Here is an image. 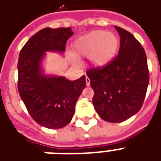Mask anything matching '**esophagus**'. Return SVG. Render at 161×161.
Listing matches in <instances>:
<instances>
[{
  "label": "esophagus",
  "instance_id": "1",
  "mask_svg": "<svg viewBox=\"0 0 161 161\" xmlns=\"http://www.w3.org/2000/svg\"><path fill=\"white\" fill-rule=\"evenodd\" d=\"M86 85L87 86H90V79L88 78V77H86Z\"/></svg>",
  "mask_w": 161,
  "mask_h": 161
}]
</instances>
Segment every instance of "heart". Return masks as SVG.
<instances>
[{
    "label": "heart",
    "instance_id": "obj_1",
    "mask_svg": "<svg viewBox=\"0 0 161 161\" xmlns=\"http://www.w3.org/2000/svg\"><path fill=\"white\" fill-rule=\"evenodd\" d=\"M116 35L106 31H93L76 42L75 53L90 58L95 67H103L114 58L119 47Z\"/></svg>",
    "mask_w": 161,
    "mask_h": 161
}]
</instances>
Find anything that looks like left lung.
<instances>
[{
    "label": "left lung",
    "mask_w": 161,
    "mask_h": 161,
    "mask_svg": "<svg viewBox=\"0 0 161 161\" xmlns=\"http://www.w3.org/2000/svg\"><path fill=\"white\" fill-rule=\"evenodd\" d=\"M119 34V53L103 67L86 74L94 91L93 107L103 120L119 123L140 111L145 100L150 73L145 49L132 34L115 26Z\"/></svg>",
    "instance_id": "obj_1"
}]
</instances>
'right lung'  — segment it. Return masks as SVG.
<instances>
[{
    "mask_svg": "<svg viewBox=\"0 0 161 161\" xmlns=\"http://www.w3.org/2000/svg\"><path fill=\"white\" fill-rule=\"evenodd\" d=\"M71 27L42 29L21 48L17 69L19 94L31 117L47 129H60L72 120L75 105L86 86L85 75L75 81L42 74L44 51H65Z\"/></svg>",
    "mask_w": 161,
    "mask_h": 161,
    "instance_id": "add662e5",
    "label": "right lung"
}]
</instances>
